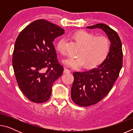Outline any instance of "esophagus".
I'll list each match as a JSON object with an SVG mask.
<instances>
[{
  "label": "esophagus",
  "mask_w": 133,
  "mask_h": 133,
  "mask_svg": "<svg viewBox=\"0 0 133 133\" xmlns=\"http://www.w3.org/2000/svg\"><path fill=\"white\" fill-rule=\"evenodd\" d=\"M64 73H70V70H69V69L65 68L64 69Z\"/></svg>",
  "instance_id": "esophagus-1"
}]
</instances>
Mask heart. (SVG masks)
I'll list each match as a JSON object with an SVG mask.
<instances>
[{
	"mask_svg": "<svg viewBox=\"0 0 133 133\" xmlns=\"http://www.w3.org/2000/svg\"><path fill=\"white\" fill-rule=\"evenodd\" d=\"M76 40L82 44L75 57H69L63 60L65 66L73 69H79L85 65V68L92 69L98 66L106 59L111 49V42L106 36H96L85 30H80L74 34ZM57 49L66 53V39L62 38L58 42Z\"/></svg>",
	"mask_w": 133,
	"mask_h": 133,
	"instance_id": "heart-1",
	"label": "heart"
}]
</instances>
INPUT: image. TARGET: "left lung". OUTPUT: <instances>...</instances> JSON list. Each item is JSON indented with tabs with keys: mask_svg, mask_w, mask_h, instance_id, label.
I'll return each mask as SVG.
<instances>
[{
	"mask_svg": "<svg viewBox=\"0 0 133 133\" xmlns=\"http://www.w3.org/2000/svg\"><path fill=\"white\" fill-rule=\"evenodd\" d=\"M88 29H102L111 42L110 53L102 64L90 70L73 73L71 90L73 102L82 107L95 104L104 98L117 79L123 66L122 44L118 35L107 24H96Z\"/></svg>",
	"mask_w": 133,
	"mask_h": 133,
	"instance_id": "left-lung-1",
	"label": "left lung"
}]
</instances>
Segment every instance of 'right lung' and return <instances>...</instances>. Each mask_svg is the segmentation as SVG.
Listing matches in <instances>:
<instances>
[{
    "instance_id": "obj_1",
    "label": "right lung",
    "mask_w": 133,
    "mask_h": 133,
    "mask_svg": "<svg viewBox=\"0 0 133 133\" xmlns=\"http://www.w3.org/2000/svg\"><path fill=\"white\" fill-rule=\"evenodd\" d=\"M64 33L60 27L39 19L18 35L13 52V67L20 89L31 102H47L53 83L62 75L64 68L53 42Z\"/></svg>"
}]
</instances>
